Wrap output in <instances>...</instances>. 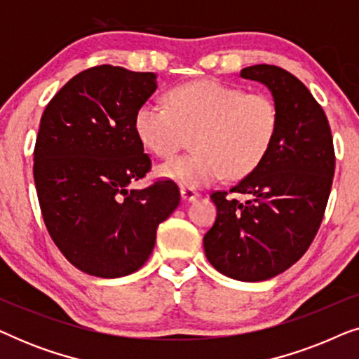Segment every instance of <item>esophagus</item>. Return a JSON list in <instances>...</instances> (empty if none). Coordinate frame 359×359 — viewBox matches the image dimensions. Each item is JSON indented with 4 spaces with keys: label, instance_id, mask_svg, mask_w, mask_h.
I'll return each mask as SVG.
<instances>
[{
    "label": "esophagus",
    "instance_id": "obj_1",
    "mask_svg": "<svg viewBox=\"0 0 359 359\" xmlns=\"http://www.w3.org/2000/svg\"><path fill=\"white\" fill-rule=\"evenodd\" d=\"M198 196L199 193L193 188H188V186H183V188H181V198L184 201H194Z\"/></svg>",
    "mask_w": 359,
    "mask_h": 359
}]
</instances>
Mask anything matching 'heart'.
<instances>
[{"mask_svg":"<svg viewBox=\"0 0 359 359\" xmlns=\"http://www.w3.org/2000/svg\"><path fill=\"white\" fill-rule=\"evenodd\" d=\"M170 106L145 101L135 112L142 144L161 158L176 154L193 135L194 151L160 165L158 173L176 183L199 188L222 180L242 178L257 168L271 149L279 126L274 100L215 80L176 86Z\"/></svg>","mask_w":359,"mask_h":359,"instance_id":"obj_1","label":"heart"}]
</instances>
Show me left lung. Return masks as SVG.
I'll list each match as a JSON object with an SVG mask.
<instances>
[{
    "label": "left lung",
    "mask_w": 359,
    "mask_h": 359,
    "mask_svg": "<svg viewBox=\"0 0 359 359\" xmlns=\"http://www.w3.org/2000/svg\"><path fill=\"white\" fill-rule=\"evenodd\" d=\"M240 76L268 86L279 126L262 163L233 188L210 194L217 217L204 252L219 273L255 283L286 271L311 247L330 196L335 150L325 112L292 73L262 63ZM233 194L249 199L240 203Z\"/></svg>",
    "instance_id": "left-lung-1"
}]
</instances>
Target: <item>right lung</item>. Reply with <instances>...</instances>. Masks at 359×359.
<instances>
[{
	"mask_svg": "<svg viewBox=\"0 0 359 359\" xmlns=\"http://www.w3.org/2000/svg\"><path fill=\"white\" fill-rule=\"evenodd\" d=\"M155 90V73L93 67L42 114L34 181L43 222L63 257L91 276L121 278L144 266L156 229L180 204L171 180L129 188L151 168L135 112Z\"/></svg>",
	"mask_w": 359,
	"mask_h": 359,
	"instance_id": "1",
	"label": "right lung"
}]
</instances>
